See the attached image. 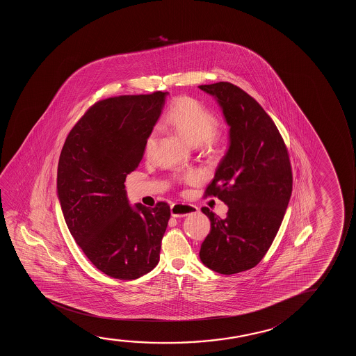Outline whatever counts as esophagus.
Listing matches in <instances>:
<instances>
[{
	"instance_id": "esophagus-1",
	"label": "esophagus",
	"mask_w": 356,
	"mask_h": 356,
	"mask_svg": "<svg viewBox=\"0 0 356 356\" xmlns=\"http://www.w3.org/2000/svg\"><path fill=\"white\" fill-rule=\"evenodd\" d=\"M170 211L172 218H185L187 215L195 214L198 211V208L195 205L185 203H175L171 205Z\"/></svg>"
}]
</instances>
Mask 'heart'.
<instances>
[{
    "label": "heart",
    "mask_w": 356,
    "mask_h": 356,
    "mask_svg": "<svg viewBox=\"0 0 356 356\" xmlns=\"http://www.w3.org/2000/svg\"><path fill=\"white\" fill-rule=\"evenodd\" d=\"M165 120L193 146L210 141L218 129V119L214 113L191 97L176 98L166 113ZM154 142L156 132H152L146 141L147 153L151 152Z\"/></svg>",
    "instance_id": "obj_1"
}]
</instances>
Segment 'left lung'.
I'll list each match as a JSON object with an SVG mask.
<instances>
[{
	"mask_svg": "<svg viewBox=\"0 0 356 356\" xmlns=\"http://www.w3.org/2000/svg\"><path fill=\"white\" fill-rule=\"evenodd\" d=\"M216 99L229 125V148L205 195L229 207L220 219L202 208L210 232L200 245L207 268L232 275L260 263L277 234L292 195V169L277 127L261 106L229 83L200 86Z\"/></svg>",
	"mask_w": 356,
	"mask_h": 356,
	"instance_id": "obj_1",
	"label": "left lung"
}]
</instances>
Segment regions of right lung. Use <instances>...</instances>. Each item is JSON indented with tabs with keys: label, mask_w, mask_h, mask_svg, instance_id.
<instances>
[{
	"label": "right lung",
	"mask_w": 356,
	"mask_h": 356,
	"mask_svg": "<svg viewBox=\"0 0 356 356\" xmlns=\"http://www.w3.org/2000/svg\"><path fill=\"white\" fill-rule=\"evenodd\" d=\"M168 95L96 103L59 156L57 195L69 232L99 271L118 280L141 277L159 261L170 207L130 205L124 182L140 164Z\"/></svg>",
	"instance_id": "1"
}]
</instances>
